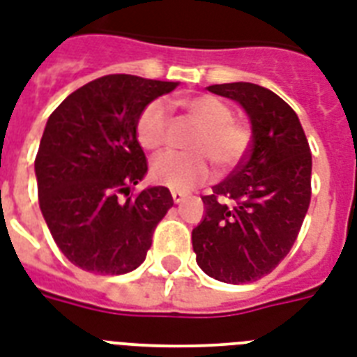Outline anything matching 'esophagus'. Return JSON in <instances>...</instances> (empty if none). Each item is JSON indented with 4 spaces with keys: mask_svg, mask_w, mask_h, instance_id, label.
I'll list each match as a JSON object with an SVG mask.
<instances>
[{
    "mask_svg": "<svg viewBox=\"0 0 357 357\" xmlns=\"http://www.w3.org/2000/svg\"><path fill=\"white\" fill-rule=\"evenodd\" d=\"M172 198L176 204H181V202L187 198V195H185V192H179V190H172Z\"/></svg>",
    "mask_w": 357,
    "mask_h": 357,
    "instance_id": "1",
    "label": "esophagus"
}]
</instances>
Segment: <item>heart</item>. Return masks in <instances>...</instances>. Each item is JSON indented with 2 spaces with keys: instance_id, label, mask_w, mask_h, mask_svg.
Returning <instances> with one entry per match:
<instances>
[{
  "instance_id": "obj_1",
  "label": "heart",
  "mask_w": 357,
  "mask_h": 357,
  "mask_svg": "<svg viewBox=\"0 0 357 357\" xmlns=\"http://www.w3.org/2000/svg\"><path fill=\"white\" fill-rule=\"evenodd\" d=\"M198 131L189 140L190 153H165L151 165V178L172 190H189L211 176V161L220 170H229L243 161L250 148V129L234 120L229 103L211 94L181 102ZM137 139L150 151H159L170 142V119L167 105L151 102L137 120Z\"/></svg>"
}]
</instances>
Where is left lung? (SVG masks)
<instances>
[{
    "mask_svg": "<svg viewBox=\"0 0 357 357\" xmlns=\"http://www.w3.org/2000/svg\"><path fill=\"white\" fill-rule=\"evenodd\" d=\"M207 91L243 105L252 144L234 172L202 196L206 217L192 229V248L207 276L255 282L280 265L298 237L311 200L310 144L296 113L265 86L224 83Z\"/></svg>",
    "mask_w": 357,
    "mask_h": 357,
    "instance_id": "obj_1",
    "label": "left lung"
}]
</instances>
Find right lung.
I'll return each mask as SVG.
<instances>
[{
  "instance_id": "1",
  "label": "right lung",
  "mask_w": 357,
  "mask_h": 357,
  "mask_svg": "<svg viewBox=\"0 0 357 357\" xmlns=\"http://www.w3.org/2000/svg\"><path fill=\"white\" fill-rule=\"evenodd\" d=\"M176 86L103 75L72 92L47 119L35 159L38 204L59 250L83 271L111 276L135 271L174 206L167 187L135 196L131 189L148 172L137 120Z\"/></svg>"
}]
</instances>
